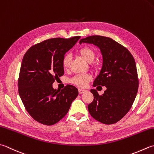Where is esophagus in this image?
<instances>
[{"label": "esophagus", "mask_w": 154, "mask_h": 154, "mask_svg": "<svg viewBox=\"0 0 154 154\" xmlns=\"http://www.w3.org/2000/svg\"><path fill=\"white\" fill-rule=\"evenodd\" d=\"M86 90H84L82 89H79V94H82V93H84L85 92H86Z\"/></svg>", "instance_id": "1"}]
</instances>
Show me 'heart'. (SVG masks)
Wrapping results in <instances>:
<instances>
[{
	"label": "heart",
	"instance_id": "1",
	"mask_svg": "<svg viewBox=\"0 0 154 154\" xmlns=\"http://www.w3.org/2000/svg\"><path fill=\"white\" fill-rule=\"evenodd\" d=\"M79 55L85 60L87 62L91 63L95 59V53L92 48L89 47H83L79 50ZM71 61V56L65 55L62 59V65L65 69H67L69 67ZM91 79V76L89 74H80L77 75L72 77L70 81L80 87H85Z\"/></svg>",
	"mask_w": 154,
	"mask_h": 154
}]
</instances>
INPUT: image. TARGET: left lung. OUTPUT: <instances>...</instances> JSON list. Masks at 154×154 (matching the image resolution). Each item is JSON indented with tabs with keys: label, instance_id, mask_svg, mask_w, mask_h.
Masks as SVG:
<instances>
[{
	"label": "left lung",
	"instance_id": "obj_1",
	"mask_svg": "<svg viewBox=\"0 0 154 154\" xmlns=\"http://www.w3.org/2000/svg\"><path fill=\"white\" fill-rule=\"evenodd\" d=\"M93 44L103 57L101 70L93 82V87L105 86L99 95L91 89L94 99L88 105L93 118L104 124H113L122 119L130 110L139 86L135 59L125 47L109 37L89 36L81 39L79 43Z\"/></svg>",
	"mask_w": 154,
	"mask_h": 154
}]
</instances>
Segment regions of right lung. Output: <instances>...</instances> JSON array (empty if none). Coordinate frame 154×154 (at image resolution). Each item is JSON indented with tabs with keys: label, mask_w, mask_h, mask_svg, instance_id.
I'll list each match as a JSON object with an SVG mask.
<instances>
[{
	"label": "right lung",
	"mask_w": 154,
	"mask_h": 154,
	"mask_svg": "<svg viewBox=\"0 0 154 154\" xmlns=\"http://www.w3.org/2000/svg\"><path fill=\"white\" fill-rule=\"evenodd\" d=\"M80 36L69 38H53L32 46L21 63L18 87L27 112L36 121L52 125L65 116L78 89L68 85L61 91L53 83L64 74L62 59Z\"/></svg>",
	"instance_id": "add662e5"
}]
</instances>
